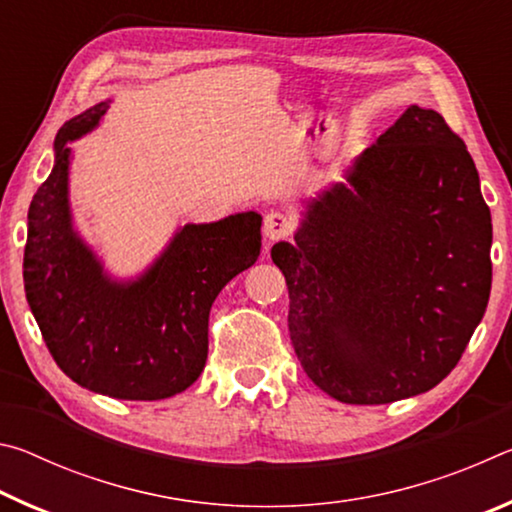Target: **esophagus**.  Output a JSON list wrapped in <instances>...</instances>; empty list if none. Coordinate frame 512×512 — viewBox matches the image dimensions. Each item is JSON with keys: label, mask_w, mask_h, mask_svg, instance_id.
Wrapping results in <instances>:
<instances>
[{"label": "esophagus", "mask_w": 512, "mask_h": 512, "mask_svg": "<svg viewBox=\"0 0 512 512\" xmlns=\"http://www.w3.org/2000/svg\"><path fill=\"white\" fill-rule=\"evenodd\" d=\"M293 228H296V221H293V216L287 212H271L266 214L264 219V235L268 239H287Z\"/></svg>", "instance_id": "34e87169"}]
</instances>
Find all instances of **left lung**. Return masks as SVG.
<instances>
[{
  "instance_id": "obj_1",
  "label": "left lung",
  "mask_w": 512,
  "mask_h": 512,
  "mask_svg": "<svg viewBox=\"0 0 512 512\" xmlns=\"http://www.w3.org/2000/svg\"><path fill=\"white\" fill-rule=\"evenodd\" d=\"M307 207L287 277L289 336L307 377L343 404L440 384L488 307L492 221L465 142L418 106Z\"/></svg>"
}]
</instances>
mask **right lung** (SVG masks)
Instances as JSON below:
<instances>
[{"label":"right lung","instance_id":"1","mask_svg":"<svg viewBox=\"0 0 512 512\" xmlns=\"http://www.w3.org/2000/svg\"><path fill=\"white\" fill-rule=\"evenodd\" d=\"M106 108L85 110L56 135V164L29 207L24 289L69 379L117 400H164L203 372L212 302L257 262L262 216L185 225L144 277L110 282L74 235L67 205V142L97 126Z\"/></svg>","mask_w":512,"mask_h":512}]
</instances>
